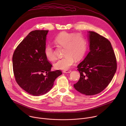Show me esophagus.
Instances as JSON below:
<instances>
[{
  "mask_svg": "<svg viewBox=\"0 0 126 126\" xmlns=\"http://www.w3.org/2000/svg\"><path fill=\"white\" fill-rule=\"evenodd\" d=\"M63 72L65 73H70L71 72V70H69V69H67V70H64Z\"/></svg>",
  "mask_w": 126,
  "mask_h": 126,
  "instance_id": "1",
  "label": "esophagus"
}]
</instances>
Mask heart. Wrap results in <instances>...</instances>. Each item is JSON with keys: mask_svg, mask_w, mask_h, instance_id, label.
<instances>
[{"mask_svg": "<svg viewBox=\"0 0 126 126\" xmlns=\"http://www.w3.org/2000/svg\"><path fill=\"white\" fill-rule=\"evenodd\" d=\"M54 42L57 45L64 47L65 56L54 64L56 69L67 70L73 65L75 59L78 61L84 56L87 49V41L80 33L63 31L55 37ZM44 54L49 61H53L56 58L54 50L50 45L45 47Z\"/></svg>", "mask_w": 126, "mask_h": 126, "instance_id": "heart-1", "label": "heart"}]
</instances>
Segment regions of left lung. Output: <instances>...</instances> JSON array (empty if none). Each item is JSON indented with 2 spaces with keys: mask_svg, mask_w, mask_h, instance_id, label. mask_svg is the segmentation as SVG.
<instances>
[{
  "mask_svg": "<svg viewBox=\"0 0 126 126\" xmlns=\"http://www.w3.org/2000/svg\"><path fill=\"white\" fill-rule=\"evenodd\" d=\"M89 33L90 51L77 66L80 78L74 87L82 94L94 95L103 91L111 82L117 64L109 40L95 32Z\"/></svg>",
  "mask_w": 126,
  "mask_h": 126,
  "instance_id": "obj_1",
  "label": "left lung"
}]
</instances>
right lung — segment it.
Returning a JSON list of instances; mask_svg holds the SVG:
<instances>
[{"mask_svg": "<svg viewBox=\"0 0 126 126\" xmlns=\"http://www.w3.org/2000/svg\"><path fill=\"white\" fill-rule=\"evenodd\" d=\"M48 30L30 32L15 49L12 57L15 81L28 93L38 96L47 93L62 74L51 71L52 65L44 54ZM45 73L46 75L43 73Z\"/></svg>", "mask_w": 126, "mask_h": 126, "instance_id": "obj_1", "label": "right lung"}]
</instances>
